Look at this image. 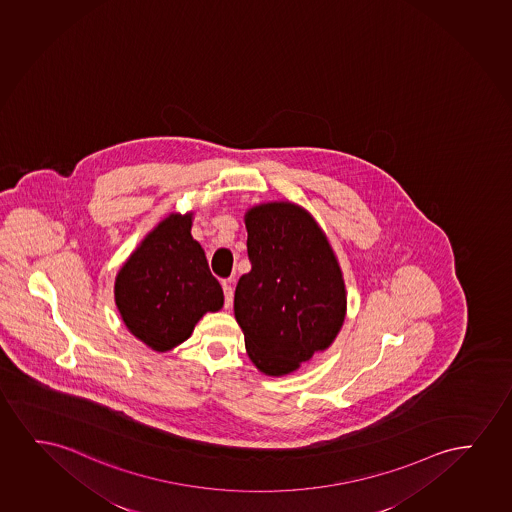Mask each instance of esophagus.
<instances>
[{
  "label": "esophagus",
  "mask_w": 512,
  "mask_h": 512,
  "mask_svg": "<svg viewBox=\"0 0 512 512\" xmlns=\"http://www.w3.org/2000/svg\"><path fill=\"white\" fill-rule=\"evenodd\" d=\"M222 288H224L225 308H231L232 297H234V290H232V280L222 281Z\"/></svg>",
  "instance_id": "1"
}]
</instances>
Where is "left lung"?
<instances>
[{
	"label": "left lung",
	"instance_id": "left-lung-1",
	"mask_svg": "<svg viewBox=\"0 0 512 512\" xmlns=\"http://www.w3.org/2000/svg\"><path fill=\"white\" fill-rule=\"evenodd\" d=\"M248 259L234 294V315L248 357L267 376L297 371L329 348L343 327L346 288L325 232L288 201L246 211Z\"/></svg>",
	"mask_w": 512,
	"mask_h": 512
}]
</instances>
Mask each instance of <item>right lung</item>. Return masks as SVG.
Instances as JSON below:
<instances>
[{
  "label": "right lung",
  "mask_w": 512,
  "mask_h": 512,
  "mask_svg": "<svg viewBox=\"0 0 512 512\" xmlns=\"http://www.w3.org/2000/svg\"><path fill=\"white\" fill-rule=\"evenodd\" d=\"M192 213H171L131 253L115 278L127 329L155 351L189 339L204 313L224 306L204 250L190 234Z\"/></svg>",
  "instance_id": "add662e5"
}]
</instances>
